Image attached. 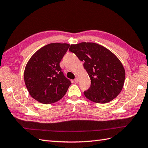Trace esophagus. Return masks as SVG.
Segmentation results:
<instances>
[{
  "instance_id": "1",
  "label": "esophagus",
  "mask_w": 148,
  "mask_h": 148,
  "mask_svg": "<svg viewBox=\"0 0 148 148\" xmlns=\"http://www.w3.org/2000/svg\"><path fill=\"white\" fill-rule=\"evenodd\" d=\"M74 81H75V83H77V82H79V79H78V77H76V78H75V79H74Z\"/></svg>"
}]
</instances>
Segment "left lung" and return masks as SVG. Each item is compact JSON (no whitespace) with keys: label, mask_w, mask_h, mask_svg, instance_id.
Segmentation results:
<instances>
[{"label":"left lung","mask_w":148,"mask_h":148,"mask_svg":"<svg viewBox=\"0 0 148 148\" xmlns=\"http://www.w3.org/2000/svg\"><path fill=\"white\" fill-rule=\"evenodd\" d=\"M69 51L84 62V68L90 77L91 86L84 92L86 97L98 103H106L117 97L124 84L125 72L114 53L91 42L72 44Z\"/></svg>","instance_id":"left-lung-1"}]
</instances>
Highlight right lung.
Masks as SVG:
<instances>
[{"label": "right lung", "mask_w": 148, "mask_h": 148, "mask_svg": "<svg viewBox=\"0 0 148 148\" xmlns=\"http://www.w3.org/2000/svg\"><path fill=\"white\" fill-rule=\"evenodd\" d=\"M69 47L67 43L48 44L27 62L24 80L31 97L41 103L51 104L60 100L71 84L59 65Z\"/></svg>", "instance_id": "right-lung-1"}]
</instances>
